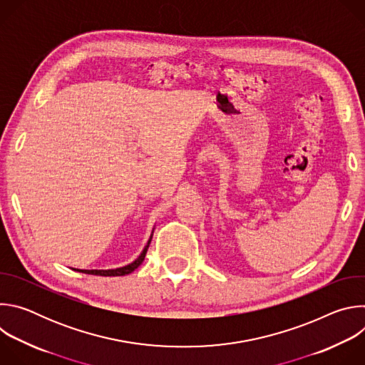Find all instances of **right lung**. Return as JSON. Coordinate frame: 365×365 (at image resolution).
<instances>
[{
	"mask_svg": "<svg viewBox=\"0 0 365 365\" xmlns=\"http://www.w3.org/2000/svg\"><path fill=\"white\" fill-rule=\"evenodd\" d=\"M150 241L151 238L148 240L147 245L144 247L143 252L140 254V257L135 259V262H133L131 264L128 266H124V267H120V269H114V270H78V272H82L85 274H93V276H125V274H130L133 273L143 262H144V257H145V252L148 250V245H150Z\"/></svg>",
	"mask_w": 365,
	"mask_h": 365,
	"instance_id": "add662e5",
	"label": "right lung"
}]
</instances>
